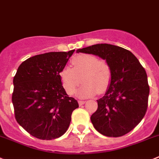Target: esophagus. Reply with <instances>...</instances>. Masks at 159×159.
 Instances as JSON below:
<instances>
[{
	"label": "esophagus",
	"mask_w": 159,
	"mask_h": 159,
	"mask_svg": "<svg viewBox=\"0 0 159 159\" xmlns=\"http://www.w3.org/2000/svg\"><path fill=\"white\" fill-rule=\"evenodd\" d=\"M84 103H85V101H82V100H79V101H78V104H79L80 106L84 104Z\"/></svg>",
	"instance_id": "1"
}]
</instances>
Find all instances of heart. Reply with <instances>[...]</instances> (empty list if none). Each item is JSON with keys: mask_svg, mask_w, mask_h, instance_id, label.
I'll return each mask as SVG.
<instances>
[{"mask_svg": "<svg viewBox=\"0 0 159 159\" xmlns=\"http://www.w3.org/2000/svg\"><path fill=\"white\" fill-rule=\"evenodd\" d=\"M72 65L73 68L64 66L59 73L60 81L68 94L75 93L81 81L83 84L77 93L79 98L91 97L107 89L112 76L107 62L99 60L93 55L81 54L73 58Z\"/></svg>", "mask_w": 159, "mask_h": 159, "instance_id": "b5f03b06", "label": "heart"}]
</instances>
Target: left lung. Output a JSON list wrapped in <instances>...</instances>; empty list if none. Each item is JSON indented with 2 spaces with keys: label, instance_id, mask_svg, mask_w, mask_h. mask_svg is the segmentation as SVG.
<instances>
[{
  "label": "left lung",
  "instance_id": "1",
  "mask_svg": "<svg viewBox=\"0 0 159 159\" xmlns=\"http://www.w3.org/2000/svg\"><path fill=\"white\" fill-rule=\"evenodd\" d=\"M106 60L112 76L106 93L97 100L91 121L99 133L118 137L141 121L148 109L149 85L146 71L130 51L110 44H96L77 50Z\"/></svg>",
  "mask_w": 159,
  "mask_h": 159
}]
</instances>
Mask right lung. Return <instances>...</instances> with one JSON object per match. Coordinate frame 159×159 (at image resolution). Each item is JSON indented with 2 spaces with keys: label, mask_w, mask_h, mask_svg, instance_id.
I'll list each match as a JSON object with an SVG mask.
<instances>
[{
  "label": "right lung",
  "mask_w": 159,
  "mask_h": 159,
  "mask_svg": "<svg viewBox=\"0 0 159 159\" xmlns=\"http://www.w3.org/2000/svg\"><path fill=\"white\" fill-rule=\"evenodd\" d=\"M75 49L32 56L20 64L13 79L15 117L31 136L53 140L67 130L78 103L69 97L59 73Z\"/></svg>",
  "instance_id": "right-lung-1"
}]
</instances>
